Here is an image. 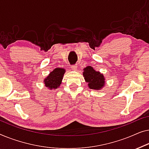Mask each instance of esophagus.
<instances>
[{
	"label": "esophagus",
	"instance_id": "1",
	"mask_svg": "<svg viewBox=\"0 0 149 149\" xmlns=\"http://www.w3.org/2000/svg\"><path fill=\"white\" fill-rule=\"evenodd\" d=\"M77 65H72V67H71V68H72V70L73 71H76L77 69Z\"/></svg>",
	"mask_w": 149,
	"mask_h": 149
}]
</instances>
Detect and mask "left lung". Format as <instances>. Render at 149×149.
<instances>
[{"label": "left lung", "mask_w": 149, "mask_h": 149, "mask_svg": "<svg viewBox=\"0 0 149 149\" xmlns=\"http://www.w3.org/2000/svg\"><path fill=\"white\" fill-rule=\"evenodd\" d=\"M83 70V75L90 89L100 91L103 88L105 85V77L103 74L96 72L91 66H87Z\"/></svg>", "instance_id": "left-lung-1"}]
</instances>
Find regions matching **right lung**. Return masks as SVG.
I'll return each instance as SVG.
<instances>
[{"instance_id":"1","label":"right lung","mask_w":149,"mask_h":149,"mask_svg":"<svg viewBox=\"0 0 149 149\" xmlns=\"http://www.w3.org/2000/svg\"><path fill=\"white\" fill-rule=\"evenodd\" d=\"M65 73V70L63 68H58L54 69L44 79L43 82L45 84V86L51 91L58 88L60 87V85L61 84Z\"/></svg>"}]
</instances>
